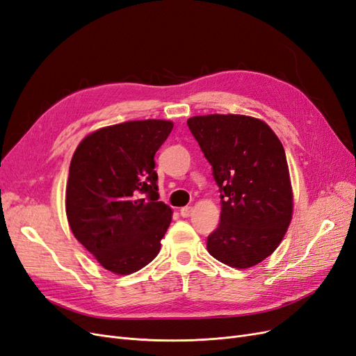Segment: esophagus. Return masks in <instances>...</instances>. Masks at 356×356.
<instances>
[{
    "instance_id": "34e87169",
    "label": "esophagus",
    "mask_w": 356,
    "mask_h": 356,
    "mask_svg": "<svg viewBox=\"0 0 356 356\" xmlns=\"http://www.w3.org/2000/svg\"><path fill=\"white\" fill-rule=\"evenodd\" d=\"M179 213H181V217L187 218V217H190V215L193 213V208H191V207H184V208H181V209H179Z\"/></svg>"
}]
</instances>
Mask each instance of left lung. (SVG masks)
<instances>
[{"instance_id":"obj_1","label":"left lung","mask_w":356,"mask_h":356,"mask_svg":"<svg viewBox=\"0 0 356 356\" xmlns=\"http://www.w3.org/2000/svg\"><path fill=\"white\" fill-rule=\"evenodd\" d=\"M220 187L221 217L208 252L234 268L270 255L293 218V188L285 149L268 124L239 114L187 120Z\"/></svg>"}]
</instances>
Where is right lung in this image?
Wrapping results in <instances>:
<instances>
[{"label": "right lung", "instance_id": "add662e5", "mask_svg": "<svg viewBox=\"0 0 356 356\" xmlns=\"http://www.w3.org/2000/svg\"><path fill=\"white\" fill-rule=\"evenodd\" d=\"M174 123L136 120L102 127L79 144L70 165V227L98 263L129 275L160 251L172 209L159 202L154 154Z\"/></svg>", "mask_w": 356, "mask_h": 356}]
</instances>
